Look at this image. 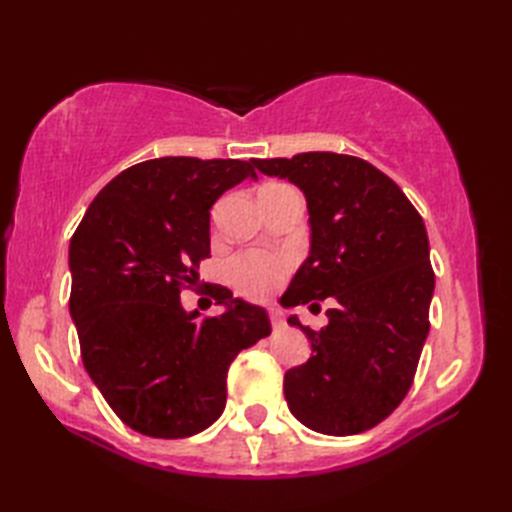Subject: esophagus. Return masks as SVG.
<instances>
[{
	"mask_svg": "<svg viewBox=\"0 0 512 512\" xmlns=\"http://www.w3.org/2000/svg\"><path fill=\"white\" fill-rule=\"evenodd\" d=\"M268 317H270V323H273L275 330L284 328V314H281V310L277 306H268Z\"/></svg>",
	"mask_w": 512,
	"mask_h": 512,
	"instance_id": "esophagus-1",
	"label": "esophagus"
}]
</instances>
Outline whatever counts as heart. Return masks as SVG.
<instances>
[{
	"label": "heart",
	"mask_w": 512,
	"mask_h": 512,
	"mask_svg": "<svg viewBox=\"0 0 512 512\" xmlns=\"http://www.w3.org/2000/svg\"><path fill=\"white\" fill-rule=\"evenodd\" d=\"M226 273L239 292L248 297H266L284 281L288 264L264 250H246L226 264Z\"/></svg>",
	"instance_id": "obj_1"
}]
</instances>
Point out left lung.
<instances>
[{
  "label": "left lung",
  "instance_id": "1",
  "mask_svg": "<svg viewBox=\"0 0 512 512\" xmlns=\"http://www.w3.org/2000/svg\"><path fill=\"white\" fill-rule=\"evenodd\" d=\"M306 195L310 255L281 306L332 299L328 325L312 330V356L284 376L288 407L325 436H354L383 422L416 376L429 334L433 268L420 213L367 160L332 151L253 160Z\"/></svg>",
  "mask_w": 512,
  "mask_h": 512
}]
</instances>
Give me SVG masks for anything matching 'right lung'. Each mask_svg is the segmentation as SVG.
Here are the masks:
<instances>
[{
  "label": "right lung",
  "instance_id": "obj_1",
  "mask_svg": "<svg viewBox=\"0 0 512 512\" xmlns=\"http://www.w3.org/2000/svg\"><path fill=\"white\" fill-rule=\"evenodd\" d=\"M257 178L244 160L167 156L118 173L70 239V314L83 365L127 427L189 438L222 416L235 356L270 334L264 308L220 286V317L180 303L211 253V206Z\"/></svg>",
  "mask_w": 512,
  "mask_h": 512
}]
</instances>
